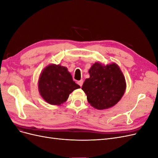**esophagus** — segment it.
<instances>
[{
    "label": "esophagus",
    "mask_w": 158,
    "mask_h": 158,
    "mask_svg": "<svg viewBox=\"0 0 158 158\" xmlns=\"http://www.w3.org/2000/svg\"><path fill=\"white\" fill-rule=\"evenodd\" d=\"M78 84L80 85V87H82V84H83V80H80V81H78Z\"/></svg>",
    "instance_id": "34e87169"
}]
</instances>
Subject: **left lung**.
Masks as SVG:
<instances>
[{
	"mask_svg": "<svg viewBox=\"0 0 158 158\" xmlns=\"http://www.w3.org/2000/svg\"><path fill=\"white\" fill-rule=\"evenodd\" d=\"M82 89L88 103L94 108L102 110L117 104L125 94L126 82L122 71L115 63L103 65L94 63L89 70Z\"/></svg>",
	"mask_w": 158,
	"mask_h": 158,
	"instance_id": "left-lung-1",
	"label": "left lung"
}]
</instances>
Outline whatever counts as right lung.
Instances as JSON below:
<instances>
[{
  "label": "right lung",
  "instance_id": "right-lung-1",
  "mask_svg": "<svg viewBox=\"0 0 158 158\" xmlns=\"http://www.w3.org/2000/svg\"><path fill=\"white\" fill-rule=\"evenodd\" d=\"M38 88L46 102L60 106L67 100L70 93L80 86L74 82L67 68L51 64L41 72Z\"/></svg>",
  "mask_w": 158,
  "mask_h": 158
}]
</instances>
